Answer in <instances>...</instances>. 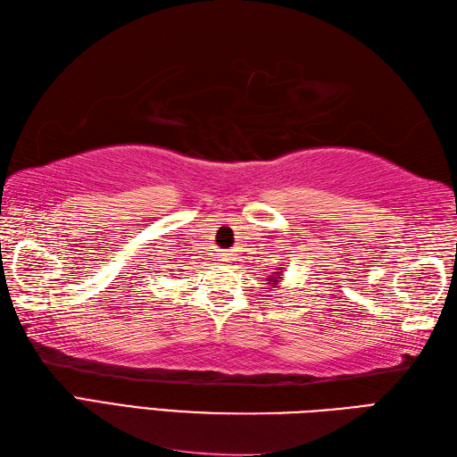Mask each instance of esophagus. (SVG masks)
Instances as JSON below:
<instances>
[{"instance_id":"esophagus-1","label":"esophagus","mask_w":457,"mask_h":457,"mask_svg":"<svg viewBox=\"0 0 457 457\" xmlns=\"http://www.w3.org/2000/svg\"><path fill=\"white\" fill-rule=\"evenodd\" d=\"M230 258V255L228 253H222V262H227Z\"/></svg>"}]
</instances>
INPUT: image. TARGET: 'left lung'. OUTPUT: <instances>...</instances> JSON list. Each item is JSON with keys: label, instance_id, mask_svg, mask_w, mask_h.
<instances>
[{"label": "left lung", "instance_id": "8db88e82", "mask_svg": "<svg viewBox=\"0 0 457 457\" xmlns=\"http://www.w3.org/2000/svg\"><path fill=\"white\" fill-rule=\"evenodd\" d=\"M281 271H283V267H279V270L275 271V275H273V277H270V285H271V287H277V281H279V275H281Z\"/></svg>", "mask_w": 457, "mask_h": 457}]
</instances>
